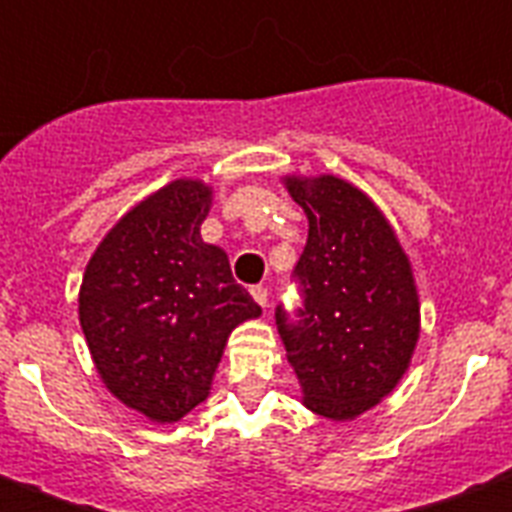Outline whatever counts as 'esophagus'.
Listing matches in <instances>:
<instances>
[{"label": "esophagus", "mask_w": 512, "mask_h": 512, "mask_svg": "<svg viewBox=\"0 0 512 512\" xmlns=\"http://www.w3.org/2000/svg\"><path fill=\"white\" fill-rule=\"evenodd\" d=\"M252 297L260 308H266L269 305V288L266 285H252Z\"/></svg>", "instance_id": "1"}]
</instances>
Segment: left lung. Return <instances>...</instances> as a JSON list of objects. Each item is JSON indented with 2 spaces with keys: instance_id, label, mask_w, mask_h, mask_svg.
Here are the masks:
<instances>
[{
  "instance_id": "8db88e82",
  "label": "left lung",
  "mask_w": 512,
  "mask_h": 512,
  "mask_svg": "<svg viewBox=\"0 0 512 512\" xmlns=\"http://www.w3.org/2000/svg\"><path fill=\"white\" fill-rule=\"evenodd\" d=\"M285 187L308 215V243L297 260L302 305L277 308L288 364L302 403L328 420H353L384 401L406 373L420 302L409 257L370 196L339 176Z\"/></svg>"
}]
</instances>
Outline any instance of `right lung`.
Segmentation results:
<instances>
[{
    "label": "right lung",
    "mask_w": 512,
    "mask_h": 512,
    "mask_svg": "<svg viewBox=\"0 0 512 512\" xmlns=\"http://www.w3.org/2000/svg\"><path fill=\"white\" fill-rule=\"evenodd\" d=\"M212 190L176 179L117 221L86 266L81 328L114 398L173 423L210 395L235 325L260 316L227 252L201 241Z\"/></svg>",
    "instance_id": "right-lung-1"
}]
</instances>
